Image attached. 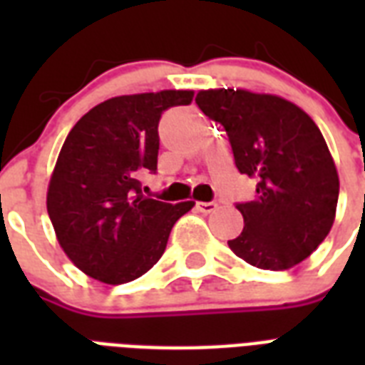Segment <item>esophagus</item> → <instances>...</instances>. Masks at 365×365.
I'll list each match as a JSON object with an SVG mask.
<instances>
[{
    "instance_id": "obj_1",
    "label": "esophagus",
    "mask_w": 365,
    "mask_h": 365,
    "mask_svg": "<svg viewBox=\"0 0 365 365\" xmlns=\"http://www.w3.org/2000/svg\"><path fill=\"white\" fill-rule=\"evenodd\" d=\"M197 208H199L202 214H210V212H214L217 208L216 202H197Z\"/></svg>"
}]
</instances>
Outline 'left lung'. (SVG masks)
<instances>
[{"instance_id": "8db88e82", "label": "left lung", "mask_w": 365, "mask_h": 365, "mask_svg": "<svg viewBox=\"0 0 365 365\" xmlns=\"http://www.w3.org/2000/svg\"><path fill=\"white\" fill-rule=\"evenodd\" d=\"M197 106L223 125L235 165L255 199L237 205L242 233L229 248L250 265L286 271L307 259L334 225L339 176L322 132L299 106L244 88L199 91Z\"/></svg>"}]
</instances>
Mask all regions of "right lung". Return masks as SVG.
<instances>
[{
	"mask_svg": "<svg viewBox=\"0 0 365 365\" xmlns=\"http://www.w3.org/2000/svg\"><path fill=\"white\" fill-rule=\"evenodd\" d=\"M193 91L125 94L94 106L60 149L47 212L71 263L104 284L136 280L160 259L174 223L195 206L142 195L157 170L159 119L193 102Z\"/></svg>",
	"mask_w": 365,
	"mask_h": 365,
	"instance_id": "add662e5",
	"label": "right lung"
}]
</instances>
